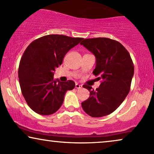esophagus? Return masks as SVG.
<instances>
[{"label": "esophagus", "mask_w": 154, "mask_h": 154, "mask_svg": "<svg viewBox=\"0 0 154 154\" xmlns=\"http://www.w3.org/2000/svg\"><path fill=\"white\" fill-rule=\"evenodd\" d=\"M75 88H77V89H79V88H82V85H80V84H79V83H76V84H75Z\"/></svg>", "instance_id": "34e87169"}]
</instances>
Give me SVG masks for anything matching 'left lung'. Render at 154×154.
<instances>
[{"label":"left lung","mask_w":154,"mask_h":154,"mask_svg":"<svg viewBox=\"0 0 154 154\" xmlns=\"http://www.w3.org/2000/svg\"><path fill=\"white\" fill-rule=\"evenodd\" d=\"M96 58L93 74L101 80L96 91L83 85L90 97L81 103L83 110L93 117L106 116L113 112L125 100L130 91L134 72L128 51L116 40L105 37L85 39L81 42Z\"/></svg>","instance_id":"1"}]
</instances>
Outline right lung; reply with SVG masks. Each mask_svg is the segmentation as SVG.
I'll return each instance as SVG.
<instances>
[{
    "label": "right lung",
    "instance_id": "right-lung-1",
    "mask_svg": "<svg viewBox=\"0 0 154 154\" xmlns=\"http://www.w3.org/2000/svg\"><path fill=\"white\" fill-rule=\"evenodd\" d=\"M83 38L49 35L34 40L20 59L18 78L22 94L28 106L36 113L49 115L62 105L67 91L75 88L69 80L54 79V71L62 63L64 56Z\"/></svg>",
    "mask_w": 154,
    "mask_h": 154
}]
</instances>
